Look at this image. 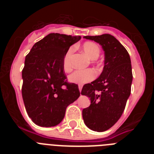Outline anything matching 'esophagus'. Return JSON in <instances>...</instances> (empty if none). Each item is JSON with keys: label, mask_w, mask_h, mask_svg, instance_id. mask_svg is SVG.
<instances>
[{"label": "esophagus", "mask_w": 154, "mask_h": 154, "mask_svg": "<svg viewBox=\"0 0 154 154\" xmlns=\"http://www.w3.org/2000/svg\"><path fill=\"white\" fill-rule=\"evenodd\" d=\"M82 86L81 85H79V92H81V91H82Z\"/></svg>", "instance_id": "1"}]
</instances>
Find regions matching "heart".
Segmentation results:
<instances>
[{"label":"heart","instance_id":"heart-1","mask_svg":"<svg viewBox=\"0 0 154 154\" xmlns=\"http://www.w3.org/2000/svg\"><path fill=\"white\" fill-rule=\"evenodd\" d=\"M82 49L85 53L88 55L89 58L92 60H95L99 57L100 54V48L98 45L92 42H85L82 45ZM72 48H70L66 53L63 58V63H62V68L64 71L66 72H70L72 69V65H71V55L72 53ZM96 76V73L92 69H87L84 70H75L69 76V80L71 82L76 84H85L91 82L94 79Z\"/></svg>","mask_w":154,"mask_h":154}]
</instances>
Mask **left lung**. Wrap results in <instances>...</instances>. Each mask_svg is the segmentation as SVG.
<instances>
[{
  "label": "left lung",
  "mask_w": 154,
  "mask_h": 154,
  "mask_svg": "<svg viewBox=\"0 0 154 154\" xmlns=\"http://www.w3.org/2000/svg\"><path fill=\"white\" fill-rule=\"evenodd\" d=\"M84 38L101 45L105 51L103 72L84 85L81 92L91 100L90 106L82 110L85 125L94 131L103 132L119 120L125 109L133 81L131 61L124 46L112 35Z\"/></svg>",
  "instance_id": "1"
}]
</instances>
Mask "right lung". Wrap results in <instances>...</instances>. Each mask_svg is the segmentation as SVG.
Wrapping results in <instances>:
<instances>
[{
  "mask_svg": "<svg viewBox=\"0 0 154 154\" xmlns=\"http://www.w3.org/2000/svg\"><path fill=\"white\" fill-rule=\"evenodd\" d=\"M80 36L51 33L36 42L25 57L21 88L28 115L44 127L60 123L69 104L80 96L78 85L67 82L63 58Z\"/></svg>",
  "mask_w": 154,
  "mask_h": 154,
  "instance_id": "1",
  "label": "right lung"
}]
</instances>
